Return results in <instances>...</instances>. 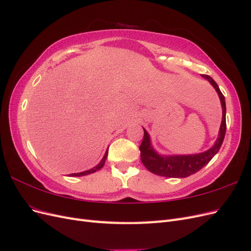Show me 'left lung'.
<instances>
[{
  "label": "left lung",
  "instance_id": "obj_1",
  "mask_svg": "<svg viewBox=\"0 0 251 251\" xmlns=\"http://www.w3.org/2000/svg\"><path fill=\"white\" fill-rule=\"evenodd\" d=\"M202 77L207 79L210 85L215 88L219 95L222 107V121L220 126L219 135L216 142L210 149L198 154L188 155H161L151 146L150 134L143 127L144 135L143 140L140 144V159L144 166L151 172L158 176L168 178H185L200 171L204 168L214 157L221 148L226 132V103L225 97L220 91L217 82L208 75H201Z\"/></svg>",
  "mask_w": 251,
  "mask_h": 251
}]
</instances>
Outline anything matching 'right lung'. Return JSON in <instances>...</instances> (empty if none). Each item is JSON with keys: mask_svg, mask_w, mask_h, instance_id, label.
Returning <instances> with one entry per match:
<instances>
[{"mask_svg": "<svg viewBox=\"0 0 251 251\" xmlns=\"http://www.w3.org/2000/svg\"><path fill=\"white\" fill-rule=\"evenodd\" d=\"M107 158H108V150H107V151H105L104 156L102 157L101 161H100V163H98L96 166H94V168L90 169V170H88V171H85V172H81V173H75V174H70V177H81V176H87V175L93 174V173H95V172H97V171H100V170L102 168V166L104 165V163H105V160H107Z\"/></svg>", "mask_w": 251, "mask_h": 251, "instance_id": "add662e5", "label": "right lung"}]
</instances>
